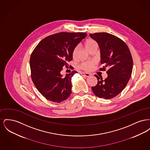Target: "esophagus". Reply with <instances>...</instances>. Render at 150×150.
Masks as SVG:
<instances>
[{
	"label": "esophagus",
	"mask_w": 150,
	"mask_h": 150,
	"mask_svg": "<svg viewBox=\"0 0 150 150\" xmlns=\"http://www.w3.org/2000/svg\"><path fill=\"white\" fill-rule=\"evenodd\" d=\"M80 74L83 76H85L86 77H89L91 76V75L89 73H86V72H80Z\"/></svg>",
	"instance_id": "34e87169"
}]
</instances>
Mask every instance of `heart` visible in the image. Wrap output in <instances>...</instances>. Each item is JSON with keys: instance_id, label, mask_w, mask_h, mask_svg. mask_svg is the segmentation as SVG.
<instances>
[{"instance_id": "obj_1", "label": "heart", "mask_w": 150, "mask_h": 150, "mask_svg": "<svg viewBox=\"0 0 150 150\" xmlns=\"http://www.w3.org/2000/svg\"><path fill=\"white\" fill-rule=\"evenodd\" d=\"M86 49L90 52L91 50H92L94 48H97L98 44L97 42L92 40V39H88L86 40L84 43ZM78 52V47H75L74 50H72V57L75 58L76 57L77 53ZM96 64L95 61H88V62H83L79 64V68L81 70H83L84 71H91L92 70Z\"/></svg>"}]
</instances>
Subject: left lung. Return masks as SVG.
Segmentation results:
<instances>
[{
    "label": "left lung",
    "mask_w": 150,
    "mask_h": 150,
    "mask_svg": "<svg viewBox=\"0 0 150 150\" xmlns=\"http://www.w3.org/2000/svg\"><path fill=\"white\" fill-rule=\"evenodd\" d=\"M100 46V63L103 64L100 71H106L107 78L104 80L97 75V85L92 87L94 94L99 98L111 99L125 88L131 77L133 59L128 45L121 39L107 33L90 34Z\"/></svg>",
    "instance_id": "obj_1"
}]
</instances>
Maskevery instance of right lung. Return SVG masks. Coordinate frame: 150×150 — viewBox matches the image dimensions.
Masks as SVG:
<instances>
[{"mask_svg":"<svg viewBox=\"0 0 150 150\" xmlns=\"http://www.w3.org/2000/svg\"><path fill=\"white\" fill-rule=\"evenodd\" d=\"M87 35L86 33L61 32L44 38L36 46L30 58L31 78L38 91L46 99L59 103L71 93L72 76H62L63 67L72 59L74 48Z\"/></svg>","mask_w":150,"mask_h":150,"instance_id":"add662e5","label":"right lung"}]
</instances>
